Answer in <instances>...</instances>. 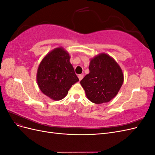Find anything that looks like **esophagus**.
<instances>
[{
	"instance_id": "34e87169",
	"label": "esophagus",
	"mask_w": 155,
	"mask_h": 155,
	"mask_svg": "<svg viewBox=\"0 0 155 155\" xmlns=\"http://www.w3.org/2000/svg\"><path fill=\"white\" fill-rule=\"evenodd\" d=\"M78 78H79V81H81V79L83 78V74L79 75V76H78Z\"/></svg>"
}]
</instances>
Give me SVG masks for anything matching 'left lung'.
<instances>
[{
	"mask_svg": "<svg viewBox=\"0 0 155 155\" xmlns=\"http://www.w3.org/2000/svg\"><path fill=\"white\" fill-rule=\"evenodd\" d=\"M88 68L90 72L80 81L87 98L96 104L109 102L124 83L120 65L109 55L101 53L91 59Z\"/></svg>",
	"mask_w": 155,
	"mask_h": 155,
	"instance_id": "8db88e82",
	"label": "left lung"
}]
</instances>
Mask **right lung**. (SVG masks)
<instances>
[{
  "instance_id": "add662e5",
  "label": "right lung",
  "mask_w": 155,
  "mask_h": 155,
  "mask_svg": "<svg viewBox=\"0 0 155 155\" xmlns=\"http://www.w3.org/2000/svg\"><path fill=\"white\" fill-rule=\"evenodd\" d=\"M70 59L68 51L58 47L46 54L39 65L37 85L41 91L51 100L63 99L69 89L79 81Z\"/></svg>"
}]
</instances>
